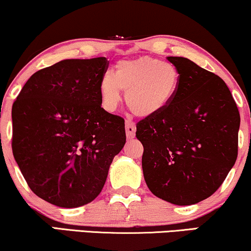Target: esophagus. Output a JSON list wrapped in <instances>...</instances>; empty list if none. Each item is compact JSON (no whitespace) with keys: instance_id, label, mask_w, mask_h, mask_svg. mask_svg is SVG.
Returning a JSON list of instances; mask_svg holds the SVG:
<instances>
[{"instance_id":"34e87169","label":"esophagus","mask_w":251,"mask_h":251,"mask_svg":"<svg viewBox=\"0 0 251 251\" xmlns=\"http://www.w3.org/2000/svg\"><path fill=\"white\" fill-rule=\"evenodd\" d=\"M125 125H126V127H125V128H126V135H127V138H128V139L134 138V135H135V129H136L135 124L133 123L132 120L126 119Z\"/></svg>"}]
</instances>
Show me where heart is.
Instances as JSON below:
<instances>
[{"mask_svg": "<svg viewBox=\"0 0 251 251\" xmlns=\"http://www.w3.org/2000/svg\"><path fill=\"white\" fill-rule=\"evenodd\" d=\"M180 85V72L174 63L153 56L122 60L116 65L115 75L105 72L100 81V96L104 109L113 112L125 100L135 116H156L175 100Z\"/></svg>", "mask_w": 251, "mask_h": 251, "instance_id": "b5f03b06", "label": "heart"}]
</instances>
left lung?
Segmentation results:
<instances>
[{"label": "left lung", "mask_w": 251, "mask_h": 251, "mask_svg": "<svg viewBox=\"0 0 251 251\" xmlns=\"http://www.w3.org/2000/svg\"><path fill=\"white\" fill-rule=\"evenodd\" d=\"M180 72L175 100L140 120L148 189L175 205H193L213 195L235 164L240 113L221 77L182 56H168Z\"/></svg>", "instance_id": "obj_1"}]
</instances>
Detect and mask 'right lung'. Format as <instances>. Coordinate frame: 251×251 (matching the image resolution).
I'll list each match as a JSON object with an SVG mask.
<instances>
[{
  "mask_svg": "<svg viewBox=\"0 0 251 251\" xmlns=\"http://www.w3.org/2000/svg\"><path fill=\"white\" fill-rule=\"evenodd\" d=\"M107 59H68L28 78L12 105V154L33 193L59 207L93 201L126 142L125 122L102 107Z\"/></svg>",
  "mask_w": 251,
  "mask_h": 251,
  "instance_id": "right-lung-1",
  "label": "right lung"
}]
</instances>
